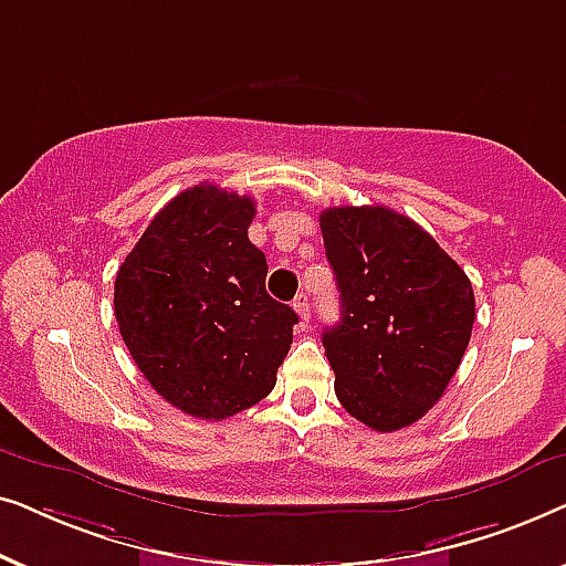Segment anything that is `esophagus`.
<instances>
[{
    "mask_svg": "<svg viewBox=\"0 0 566 566\" xmlns=\"http://www.w3.org/2000/svg\"><path fill=\"white\" fill-rule=\"evenodd\" d=\"M293 308H296L301 324H308V316H312V306H308L306 293H298L296 301H293Z\"/></svg>",
    "mask_w": 566,
    "mask_h": 566,
    "instance_id": "esophagus-1",
    "label": "esophagus"
}]
</instances>
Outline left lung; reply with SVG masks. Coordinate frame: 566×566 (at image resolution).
<instances>
[{"instance_id":"8db88e82","label":"left lung","mask_w":566,"mask_h":566,"mask_svg":"<svg viewBox=\"0 0 566 566\" xmlns=\"http://www.w3.org/2000/svg\"><path fill=\"white\" fill-rule=\"evenodd\" d=\"M319 227L343 312L322 335L339 405L370 430L407 428L436 407L467 353L471 281L420 223L386 206L327 208Z\"/></svg>"}]
</instances>
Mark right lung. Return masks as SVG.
Here are the masks:
<instances>
[{"label":"right lung","mask_w":566,"mask_h":566,"mask_svg":"<svg viewBox=\"0 0 566 566\" xmlns=\"http://www.w3.org/2000/svg\"><path fill=\"white\" fill-rule=\"evenodd\" d=\"M252 219L250 196L200 182L154 216L115 275L130 358L161 399L200 420L265 399L298 322L265 291Z\"/></svg>","instance_id":"obj_1"}]
</instances>
